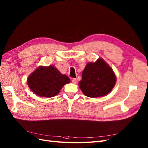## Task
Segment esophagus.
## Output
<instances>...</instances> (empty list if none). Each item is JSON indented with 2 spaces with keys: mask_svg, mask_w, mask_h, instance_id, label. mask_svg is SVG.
I'll return each instance as SVG.
<instances>
[{
  "mask_svg": "<svg viewBox=\"0 0 148 148\" xmlns=\"http://www.w3.org/2000/svg\"><path fill=\"white\" fill-rule=\"evenodd\" d=\"M76 81H76V78H73V79H72V82H73V84H76Z\"/></svg>",
  "mask_w": 148,
  "mask_h": 148,
  "instance_id": "34e87169",
  "label": "esophagus"
}]
</instances>
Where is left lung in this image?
Wrapping results in <instances>:
<instances>
[{
  "label": "left lung",
  "mask_w": 148,
  "mask_h": 148,
  "mask_svg": "<svg viewBox=\"0 0 148 148\" xmlns=\"http://www.w3.org/2000/svg\"><path fill=\"white\" fill-rule=\"evenodd\" d=\"M116 83L113 70L103 59L95 62H88L82 73L79 86L86 96L90 98L104 97L108 95Z\"/></svg>",
  "instance_id": "left-lung-1"
}]
</instances>
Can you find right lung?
I'll return each instance as SVG.
<instances>
[{"label":"right lung","mask_w":148,"mask_h":148,"mask_svg":"<svg viewBox=\"0 0 148 148\" xmlns=\"http://www.w3.org/2000/svg\"><path fill=\"white\" fill-rule=\"evenodd\" d=\"M70 79L62 75L54 66H39L28 76L27 84L31 90L40 97L51 98L60 92Z\"/></svg>","instance_id":"obj_1"}]
</instances>
